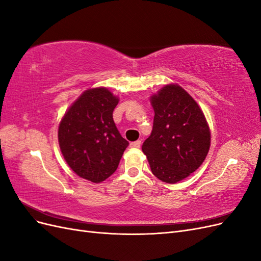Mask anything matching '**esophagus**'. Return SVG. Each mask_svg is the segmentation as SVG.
<instances>
[{"label":"esophagus","mask_w":261,"mask_h":261,"mask_svg":"<svg viewBox=\"0 0 261 261\" xmlns=\"http://www.w3.org/2000/svg\"><path fill=\"white\" fill-rule=\"evenodd\" d=\"M141 145V141L140 140H136V141H133V143H130V147L132 148H139Z\"/></svg>","instance_id":"34e87169"}]
</instances>
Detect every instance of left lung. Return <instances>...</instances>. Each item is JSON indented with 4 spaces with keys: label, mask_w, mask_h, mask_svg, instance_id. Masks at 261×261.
Instances as JSON below:
<instances>
[{
    "label": "left lung",
    "mask_w": 261,
    "mask_h": 261,
    "mask_svg": "<svg viewBox=\"0 0 261 261\" xmlns=\"http://www.w3.org/2000/svg\"><path fill=\"white\" fill-rule=\"evenodd\" d=\"M153 127L143 152L153 175L175 184L198 169L210 148V129L197 102L177 84L165 85L150 97Z\"/></svg>",
    "instance_id": "left-lung-1"
}]
</instances>
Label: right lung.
I'll return each instance as SVG.
<instances>
[{"label":"right lung","mask_w":261,"mask_h":261,"mask_svg":"<svg viewBox=\"0 0 261 261\" xmlns=\"http://www.w3.org/2000/svg\"><path fill=\"white\" fill-rule=\"evenodd\" d=\"M118 98L105 87L84 91L59 125L63 156L78 176L100 183L116 171L128 146L113 121Z\"/></svg>","instance_id":"right-lung-1"}]
</instances>
